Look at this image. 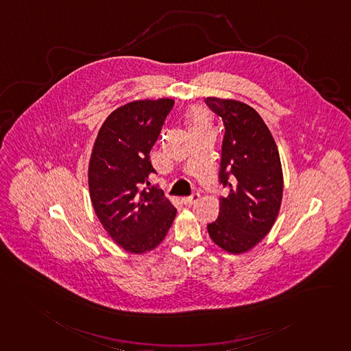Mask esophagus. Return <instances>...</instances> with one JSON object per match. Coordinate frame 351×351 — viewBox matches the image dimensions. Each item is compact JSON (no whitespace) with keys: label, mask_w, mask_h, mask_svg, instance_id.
<instances>
[{"label":"esophagus","mask_w":351,"mask_h":351,"mask_svg":"<svg viewBox=\"0 0 351 351\" xmlns=\"http://www.w3.org/2000/svg\"><path fill=\"white\" fill-rule=\"evenodd\" d=\"M199 197H200V195L197 194V193H195V194L190 195V196H184V197L182 199V202H183L186 206H193L194 203H196V202L199 200Z\"/></svg>","instance_id":"obj_1"}]
</instances>
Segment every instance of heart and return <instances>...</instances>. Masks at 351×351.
Here are the masks:
<instances>
[{"label": "heart", "mask_w": 351, "mask_h": 351, "mask_svg": "<svg viewBox=\"0 0 351 351\" xmlns=\"http://www.w3.org/2000/svg\"><path fill=\"white\" fill-rule=\"evenodd\" d=\"M208 126H210L208 118L203 110L194 109L189 113V129L191 133L206 130V129H208Z\"/></svg>", "instance_id": "b5f03b06"}]
</instances>
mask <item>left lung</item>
<instances>
[{
	"instance_id": "1",
	"label": "left lung",
	"mask_w": 351,
	"mask_h": 351,
	"mask_svg": "<svg viewBox=\"0 0 351 351\" xmlns=\"http://www.w3.org/2000/svg\"><path fill=\"white\" fill-rule=\"evenodd\" d=\"M204 102L225 126L219 183L229 187L207 230L219 247L238 254L272 229L282 199L281 161L268 126L253 108L211 97Z\"/></svg>"
}]
</instances>
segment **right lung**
Returning <instances> with one entry per match:
<instances>
[{
    "instance_id": "right-lung-1",
    "label": "right lung",
    "mask_w": 351,
    "mask_h": 351,
    "mask_svg": "<svg viewBox=\"0 0 351 351\" xmlns=\"http://www.w3.org/2000/svg\"><path fill=\"white\" fill-rule=\"evenodd\" d=\"M173 105L169 98L126 104L106 118L94 143L91 203L104 229L130 253L155 249L176 215L162 190L149 183L156 173L149 154Z\"/></svg>"
}]
</instances>
